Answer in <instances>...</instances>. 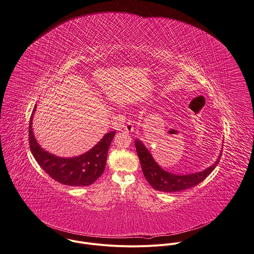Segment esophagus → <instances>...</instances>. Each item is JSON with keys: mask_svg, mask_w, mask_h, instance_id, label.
<instances>
[{"mask_svg": "<svg viewBox=\"0 0 254 254\" xmlns=\"http://www.w3.org/2000/svg\"><path fill=\"white\" fill-rule=\"evenodd\" d=\"M124 129L127 132H132L133 129H134V127H133V124L131 122H127L125 126H124Z\"/></svg>", "mask_w": 254, "mask_h": 254, "instance_id": "34e87169", "label": "esophagus"}]
</instances>
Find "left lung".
Segmentation results:
<instances>
[{
  "instance_id": "obj_1",
  "label": "left lung",
  "mask_w": 254,
  "mask_h": 254,
  "mask_svg": "<svg viewBox=\"0 0 254 254\" xmlns=\"http://www.w3.org/2000/svg\"><path fill=\"white\" fill-rule=\"evenodd\" d=\"M135 148L139 157L141 169L146 181L154 190L165 192L181 191L197 186L203 182L218 165L222 152L217 161L202 172L189 175H175L163 170L153 159L152 155L139 140H135Z\"/></svg>"
}]
</instances>
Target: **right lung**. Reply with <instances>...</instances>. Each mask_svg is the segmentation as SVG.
I'll return each mask as SVG.
<instances>
[{
	"mask_svg": "<svg viewBox=\"0 0 254 254\" xmlns=\"http://www.w3.org/2000/svg\"><path fill=\"white\" fill-rule=\"evenodd\" d=\"M29 122V147L39 166L52 179L62 185L70 187H85L92 185L101 177L107 161L108 149L116 134L110 131L88 152L77 157L61 158L43 150L37 143L32 131V118Z\"/></svg>",
	"mask_w": 254,
	"mask_h": 254,
	"instance_id": "1",
	"label": "right lung"
}]
</instances>
